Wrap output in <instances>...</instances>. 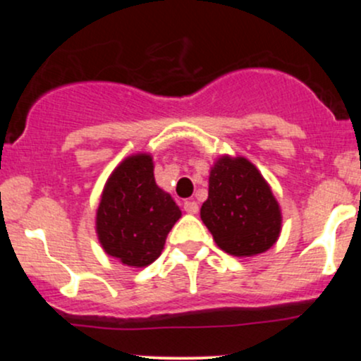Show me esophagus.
Here are the masks:
<instances>
[{
    "label": "esophagus",
    "instance_id": "34e87169",
    "mask_svg": "<svg viewBox=\"0 0 361 361\" xmlns=\"http://www.w3.org/2000/svg\"><path fill=\"white\" fill-rule=\"evenodd\" d=\"M183 209H185V212H188V214H197L198 212V204L195 200H186L183 204Z\"/></svg>",
    "mask_w": 361,
    "mask_h": 361
}]
</instances>
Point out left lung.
I'll list each match as a JSON object with an SVG mask.
<instances>
[{
	"label": "left lung",
	"mask_w": 361,
	"mask_h": 361,
	"mask_svg": "<svg viewBox=\"0 0 361 361\" xmlns=\"http://www.w3.org/2000/svg\"><path fill=\"white\" fill-rule=\"evenodd\" d=\"M200 217L215 244L239 258L270 250L281 231L280 205L270 185L241 156L215 161Z\"/></svg>",
	"instance_id": "obj_1"
}]
</instances>
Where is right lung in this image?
I'll return each mask as SVG.
<instances>
[{
	"instance_id": "right-lung-1",
	"label": "right lung",
	"mask_w": 361,
	"mask_h": 361,
	"mask_svg": "<svg viewBox=\"0 0 361 361\" xmlns=\"http://www.w3.org/2000/svg\"><path fill=\"white\" fill-rule=\"evenodd\" d=\"M181 217L171 195L154 180L151 154H132L114 169L97 210V234L111 258L144 268L159 258L168 233Z\"/></svg>"
}]
</instances>
